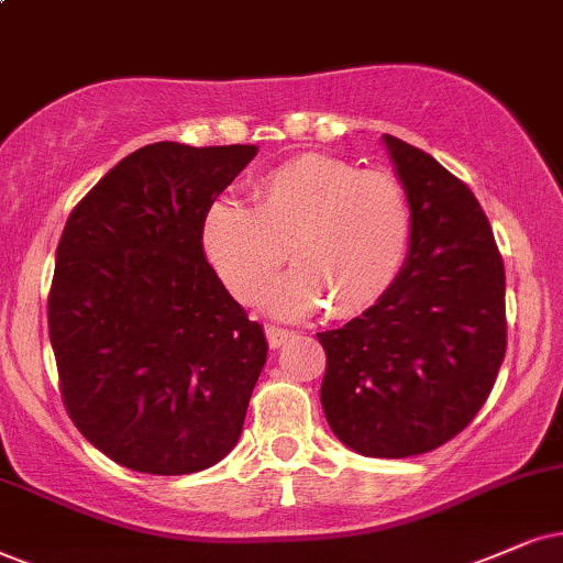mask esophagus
<instances>
[{
  "mask_svg": "<svg viewBox=\"0 0 563 563\" xmlns=\"http://www.w3.org/2000/svg\"><path fill=\"white\" fill-rule=\"evenodd\" d=\"M265 332H267V343H269V347H280V345H286L290 338H294V332L290 330H283V327H275V324H267L265 327Z\"/></svg>",
  "mask_w": 563,
  "mask_h": 563,
  "instance_id": "34e87169",
  "label": "esophagus"
}]
</instances>
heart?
I'll list each match as a JSON object with an SVG mask.
<instances>
[{"instance_id":"1","label":"heart","mask_w":563,"mask_h":563,"mask_svg":"<svg viewBox=\"0 0 563 563\" xmlns=\"http://www.w3.org/2000/svg\"><path fill=\"white\" fill-rule=\"evenodd\" d=\"M205 257L239 301H254L288 260L296 265L267 296L277 317H332L372 309L395 286L412 241V205L387 170L303 153L252 189V208L212 199L202 216Z\"/></svg>"}]
</instances>
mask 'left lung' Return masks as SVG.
<instances>
[{"mask_svg": "<svg viewBox=\"0 0 563 563\" xmlns=\"http://www.w3.org/2000/svg\"><path fill=\"white\" fill-rule=\"evenodd\" d=\"M384 145L412 205L408 260L382 301L317 338L334 437L400 460L446 444L488 400L507 353V277L467 184L393 134Z\"/></svg>", "mask_w": 563, "mask_h": 563, "instance_id": "left-lung-1", "label": "left lung"}]
</instances>
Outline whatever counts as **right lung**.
I'll return each instance as SVG.
<instances>
[{"instance_id": "right-lung-1", "label": "right lung", "mask_w": 563, "mask_h": 563, "mask_svg": "<svg viewBox=\"0 0 563 563\" xmlns=\"http://www.w3.org/2000/svg\"><path fill=\"white\" fill-rule=\"evenodd\" d=\"M254 155V145H145L62 231L48 290L59 393L82 437L130 471H205L244 429L265 330L205 260L199 229Z\"/></svg>"}]
</instances>
